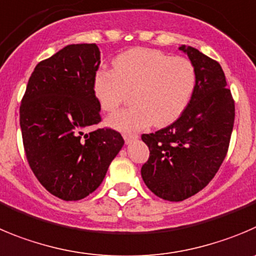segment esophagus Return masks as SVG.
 <instances>
[{
	"label": "esophagus",
	"mask_w": 256,
	"mask_h": 256,
	"mask_svg": "<svg viewBox=\"0 0 256 256\" xmlns=\"http://www.w3.org/2000/svg\"><path fill=\"white\" fill-rule=\"evenodd\" d=\"M124 139H125L126 144H130V142L139 139V136L136 135V134H125V135H124Z\"/></svg>",
	"instance_id": "esophagus-1"
}]
</instances>
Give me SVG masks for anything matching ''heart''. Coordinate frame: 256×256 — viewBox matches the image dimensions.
<instances>
[{
    "mask_svg": "<svg viewBox=\"0 0 256 256\" xmlns=\"http://www.w3.org/2000/svg\"><path fill=\"white\" fill-rule=\"evenodd\" d=\"M196 87V70L188 59L172 58L159 50H126L114 59V69H101L93 78V92L104 111H114L132 90L130 107L114 112L106 124L134 132L154 122L168 125L187 107Z\"/></svg>",
    "mask_w": 256,
    "mask_h": 256,
    "instance_id": "obj_1",
    "label": "heart"
}]
</instances>
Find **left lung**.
<instances>
[{"label": "left lung", "instance_id": "8db88e82", "mask_svg": "<svg viewBox=\"0 0 256 256\" xmlns=\"http://www.w3.org/2000/svg\"><path fill=\"white\" fill-rule=\"evenodd\" d=\"M196 70L190 101L176 122L144 134L150 150L142 166L146 187L158 197L179 202L204 190L228 154L235 120V104L225 73L214 59L180 45Z\"/></svg>", "mask_w": 256, "mask_h": 256}]
</instances>
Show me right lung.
Wrapping results in <instances>:
<instances>
[{
	"label": "right lung",
	"instance_id": "obj_1",
	"mask_svg": "<svg viewBox=\"0 0 256 256\" xmlns=\"http://www.w3.org/2000/svg\"><path fill=\"white\" fill-rule=\"evenodd\" d=\"M101 63L96 44L66 45L35 66L20 107L26 158L42 187L64 200L94 192L124 146L111 128L84 134L101 121L93 78Z\"/></svg>",
	"mask_w": 256,
	"mask_h": 256
}]
</instances>
